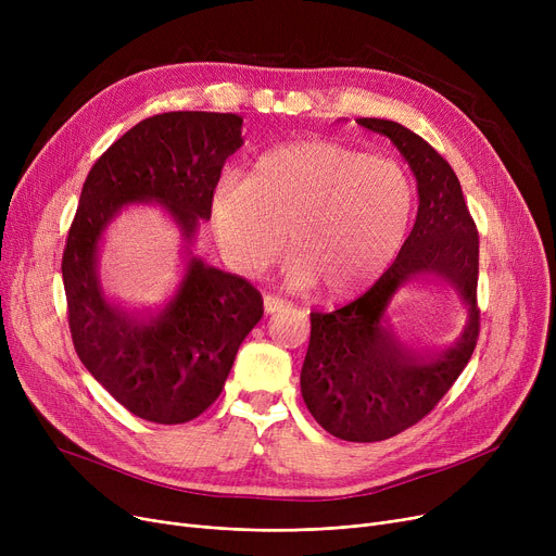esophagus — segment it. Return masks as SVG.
<instances>
[{
  "label": "esophagus",
  "mask_w": 556,
  "mask_h": 556,
  "mask_svg": "<svg viewBox=\"0 0 556 556\" xmlns=\"http://www.w3.org/2000/svg\"><path fill=\"white\" fill-rule=\"evenodd\" d=\"M288 306V302L283 300V298H279V295H266L263 298V308H266V313H277V311H281V308H286Z\"/></svg>",
  "instance_id": "obj_1"
}]
</instances>
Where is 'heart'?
Instances as JSON below:
<instances>
[{"label": "heart", "mask_w": 556, "mask_h": 556, "mask_svg": "<svg viewBox=\"0 0 556 556\" xmlns=\"http://www.w3.org/2000/svg\"><path fill=\"white\" fill-rule=\"evenodd\" d=\"M210 210L220 250L239 273L273 266L288 233L290 279L323 283L327 298L349 300L399 254L415 214V185L390 157L304 139L263 151L245 182L220 180Z\"/></svg>", "instance_id": "1"}]
</instances>
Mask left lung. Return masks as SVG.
<instances>
[{"instance_id": "8db88e82", "label": "left lung", "mask_w": 556, "mask_h": 556, "mask_svg": "<svg viewBox=\"0 0 556 556\" xmlns=\"http://www.w3.org/2000/svg\"><path fill=\"white\" fill-rule=\"evenodd\" d=\"M392 139L410 164L419 212L396 261L365 295L331 313H311L302 396L315 421L344 442H383L421 421L453 388L480 336L476 220L451 164L417 132L388 119H358ZM424 274L458 288L470 325L446 353L424 357L403 348L387 323L395 288Z\"/></svg>"}]
</instances>
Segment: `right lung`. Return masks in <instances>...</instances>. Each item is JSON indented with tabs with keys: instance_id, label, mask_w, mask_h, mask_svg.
I'll list each match as a JSON object with an SVG mask.
<instances>
[{
	"instance_id": "1",
	"label": "right lung",
	"mask_w": 556,
	"mask_h": 556,
	"mask_svg": "<svg viewBox=\"0 0 556 556\" xmlns=\"http://www.w3.org/2000/svg\"><path fill=\"white\" fill-rule=\"evenodd\" d=\"M241 126L237 114H155L116 139L85 178L63 252L70 333L87 371L139 419L170 426L207 410L263 317V300L248 279L191 256L157 311L128 313L101 290V233L124 204L155 200L191 241L198 220L212 216L225 160L241 149Z\"/></svg>"
}]
</instances>
